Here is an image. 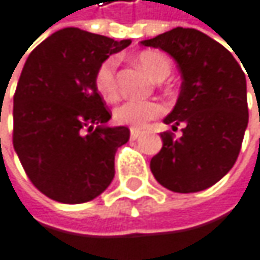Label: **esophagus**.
Segmentation results:
<instances>
[{"mask_svg":"<svg viewBox=\"0 0 260 260\" xmlns=\"http://www.w3.org/2000/svg\"><path fill=\"white\" fill-rule=\"evenodd\" d=\"M140 136H142V131H140V129H134V127L131 129V139H133V140L139 139Z\"/></svg>","mask_w":260,"mask_h":260,"instance_id":"1","label":"esophagus"}]
</instances>
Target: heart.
<instances>
[{"label": "heart", "instance_id": "1", "mask_svg": "<svg viewBox=\"0 0 260 260\" xmlns=\"http://www.w3.org/2000/svg\"><path fill=\"white\" fill-rule=\"evenodd\" d=\"M137 63L157 81L165 80L171 74L170 60L166 58L163 53L155 52V50H145V52L139 53ZM115 71H117V61L114 58H108L99 66V69L95 72V78H94L97 92L108 102H112L117 99ZM161 111H163V108L157 102L127 100L115 108L114 118L120 124H126L134 129H139V127H143L149 120L160 115Z\"/></svg>", "mask_w": 260, "mask_h": 260}]
</instances>
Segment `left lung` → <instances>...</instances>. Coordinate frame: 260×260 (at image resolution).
<instances>
[{
  "label": "left lung",
  "mask_w": 260,
  "mask_h": 260,
  "mask_svg": "<svg viewBox=\"0 0 260 260\" xmlns=\"http://www.w3.org/2000/svg\"><path fill=\"white\" fill-rule=\"evenodd\" d=\"M176 60L180 94L165 124L183 136L160 134L163 146L151 158L155 180L174 192H197L217 183L237 160L248 124L247 80L220 43L196 29L176 27L142 41Z\"/></svg>",
  "instance_id": "1"
}]
</instances>
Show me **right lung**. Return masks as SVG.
Wrapping results in <instances>:
<instances>
[{"instance_id":"1","label":"right lung","mask_w":260,"mask_h":260,"mask_svg":"<svg viewBox=\"0 0 260 260\" xmlns=\"http://www.w3.org/2000/svg\"><path fill=\"white\" fill-rule=\"evenodd\" d=\"M131 40L57 30L27 57L13 97V148L30 182L61 203H84L112 182L117 149L129 140L95 89L99 66Z\"/></svg>"}]
</instances>
